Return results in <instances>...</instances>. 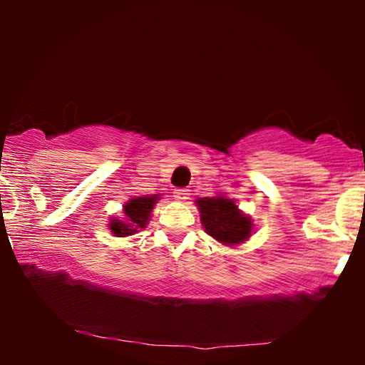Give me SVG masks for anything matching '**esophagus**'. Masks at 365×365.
<instances>
[{
	"label": "esophagus",
	"instance_id": "esophagus-1",
	"mask_svg": "<svg viewBox=\"0 0 365 365\" xmlns=\"http://www.w3.org/2000/svg\"><path fill=\"white\" fill-rule=\"evenodd\" d=\"M174 199H176V201H186V199H189V189H184V187L174 189Z\"/></svg>",
	"mask_w": 365,
	"mask_h": 365
}]
</instances>
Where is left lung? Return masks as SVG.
I'll return each instance as SVG.
<instances>
[{"mask_svg": "<svg viewBox=\"0 0 365 365\" xmlns=\"http://www.w3.org/2000/svg\"><path fill=\"white\" fill-rule=\"evenodd\" d=\"M196 202L204 229L216 241L227 246H236L251 236V217L239 211L232 199L224 196L199 197Z\"/></svg>", "mask_w": 365, "mask_h": 365, "instance_id": "obj_1", "label": "left lung"}]
</instances>
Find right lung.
I'll return each instance as SVG.
<instances>
[{"instance_id":"obj_1","label":"right lung","mask_w":365,"mask_h":365,"mask_svg":"<svg viewBox=\"0 0 365 365\" xmlns=\"http://www.w3.org/2000/svg\"><path fill=\"white\" fill-rule=\"evenodd\" d=\"M159 199L158 194L154 196H144V197H133L131 201L124 204V217L123 219H111L109 222V229L116 237H126L131 234H136L139 229L146 227L151 216V211L154 204Z\"/></svg>"}]
</instances>
